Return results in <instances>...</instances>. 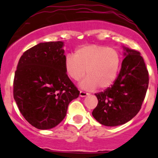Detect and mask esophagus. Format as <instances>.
<instances>
[{
	"label": "esophagus",
	"mask_w": 158,
	"mask_h": 158,
	"mask_svg": "<svg viewBox=\"0 0 158 158\" xmlns=\"http://www.w3.org/2000/svg\"><path fill=\"white\" fill-rule=\"evenodd\" d=\"M88 95H89L88 92H84V91H80V92H79V95H80L81 97H85Z\"/></svg>",
	"instance_id": "esophagus-1"
}]
</instances>
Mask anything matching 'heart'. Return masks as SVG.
Returning <instances> with one entry per match:
<instances>
[{
  "instance_id": "heart-1",
  "label": "heart",
  "mask_w": 158,
  "mask_h": 158,
  "mask_svg": "<svg viewBox=\"0 0 158 158\" xmlns=\"http://www.w3.org/2000/svg\"><path fill=\"white\" fill-rule=\"evenodd\" d=\"M121 54L114 48L106 46L89 45L79 47L74 56L65 59V70L74 81H79L87 74L82 82L85 89H94L98 85L106 89L113 84L121 66Z\"/></svg>"
}]
</instances>
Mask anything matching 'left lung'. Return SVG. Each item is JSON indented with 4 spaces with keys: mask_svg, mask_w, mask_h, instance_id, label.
Returning <instances> with one entry per match:
<instances>
[{
    "mask_svg": "<svg viewBox=\"0 0 158 158\" xmlns=\"http://www.w3.org/2000/svg\"><path fill=\"white\" fill-rule=\"evenodd\" d=\"M125 58L114 83L95 93L98 105L92 111L97 122L106 126L126 123L138 113L149 83L148 71L140 52L124 47Z\"/></svg>",
    "mask_w": 158,
    "mask_h": 158,
    "instance_id": "1",
    "label": "left lung"
}]
</instances>
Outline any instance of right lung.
Wrapping results in <instances>:
<instances>
[{"label":"right lung","instance_id":"obj_1","mask_svg":"<svg viewBox=\"0 0 158 158\" xmlns=\"http://www.w3.org/2000/svg\"><path fill=\"white\" fill-rule=\"evenodd\" d=\"M63 42L40 43L25 51L14 79V98L22 115L41 130L58 125L79 91L65 70Z\"/></svg>","mask_w":158,"mask_h":158}]
</instances>
